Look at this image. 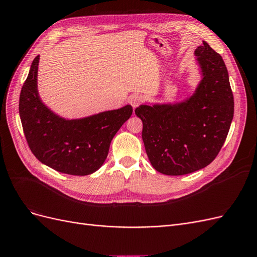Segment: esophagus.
Wrapping results in <instances>:
<instances>
[{
    "instance_id": "34e87169",
    "label": "esophagus",
    "mask_w": 257,
    "mask_h": 257,
    "mask_svg": "<svg viewBox=\"0 0 257 257\" xmlns=\"http://www.w3.org/2000/svg\"><path fill=\"white\" fill-rule=\"evenodd\" d=\"M143 99H144V98H143V96H142V95L135 94V95H133V96H131V97H130V104L135 108V107H137V106H139V105L142 104Z\"/></svg>"
}]
</instances>
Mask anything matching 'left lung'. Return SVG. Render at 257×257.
Wrapping results in <instances>:
<instances>
[{
  "mask_svg": "<svg viewBox=\"0 0 257 257\" xmlns=\"http://www.w3.org/2000/svg\"><path fill=\"white\" fill-rule=\"evenodd\" d=\"M203 79L182 103L142 105L143 141L155 170L181 176L209 165L219 154L234 116L228 72L219 53L203 42L195 50Z\"/></svg>",
  "mask_w": 257,
  "mask_h": 257,
  "instance_id": "obj_1",
  "label": "left lung"
}]
</instances>
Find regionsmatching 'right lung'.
Masks as SVG:
<instances>
[{"label":"right lung","mask_w":257,"mask_h":257,"mask_svg":"<svg viewBox=\"0 0 257 257\" xmlns=\"http://www.w3.org/2000/svg\"><path fill=\"white\" fill-rule=\"evenodd\" d=\"M38 62L40 56L32 62L19 98L21 124L31 151L43 164L60 173L85 176L96 172L133 108L126 105L77 120L60 118L38 96Z\"/></svg>","instance_id":"1"}]
</instances>
